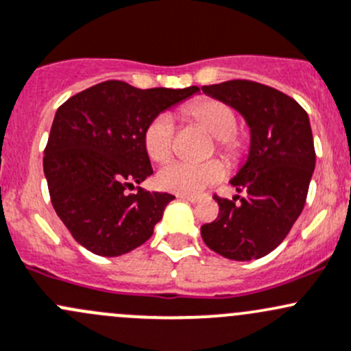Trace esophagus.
I'll use <instances>...</instances> for the list:
<instances>
[{
    "label": "esophagus",
    "instance_id": "esophagus-1",
    "mask_svg": "<svg viewBox=\"0 0 351 351\" xmlns=\"http://www.w3.org/2000/svg\"><path fill=\"white\" fill-rule=\"evenodd\" d=\"M176 198H178V200L190 202V204H197V202H198V197H193V195H183V193H178V195H176Z\"/></svg>",
    "mask_w": 351,
    "mask_h": 351
}]
</instances>
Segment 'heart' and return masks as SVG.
Instances as JSON below:
<instances>
[{
  "mask_svg": "<svg viewBox=\"0 0 351 351\" xmlns=\"http://www.w3.org/2000/svg\"><path fill=\"white\" fill-rule=\"evenodd\" d=\"M183 116L190 124L202 128L215 139L217 151L228 161L239 163L247 153V139L237 131V114L228 104L217 99H198L183 108ZM175 123L168 114H160L147 124L145 147L153 161L163 163L175 151ZM225 169L219 161L193 165L175 161L160 169L156 182L163 190L173 193L193 195L222 180Z\"/></svg>",
  "mask_w": 351,
  "mask_h": 351,
  "instance_id": "heart-1",
  "label": "heart"
}]
</instances>
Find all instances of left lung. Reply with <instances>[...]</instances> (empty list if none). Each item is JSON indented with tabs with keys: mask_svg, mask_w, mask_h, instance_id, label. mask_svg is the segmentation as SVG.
I'll return each mask as SVG.
<instances>
[{
	"mask_svg": "<svg viewBox=\"0 0 351 351\" xmlns=\"http://www.w3.org/2000/svg\"><path fill=\"white\" fill-rule=\"evenodd\" d=\"M202 90L237 109L250 128L249 158L230 180L243 197L215 195L219 217L202 225V239L227 259H261L286 239L304 208L316 161L309 117L293 97L252 80Z\"/></svg>",
	"mask_w": 351,
	"mask_h": 351,
	"instance_id": "left-lung-1",
	"label": "left lung"
}]
</instances>
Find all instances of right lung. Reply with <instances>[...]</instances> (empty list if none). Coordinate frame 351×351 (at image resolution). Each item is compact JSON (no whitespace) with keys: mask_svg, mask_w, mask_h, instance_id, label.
<instances>
[{"mask_svg":"<svg viewBox=\"0 0 351 351\" xmlns=\"http://www.w3.org/2000/svg\"><path fill=\"white\" fill-rule=\"evenodd\" d=\"M200 88H136L106 80L72 95L55 114L43 156L50 200L72 237L117 257L153 235L173 195L139 185L153 175L147 124ZM138 190L134 194L130 190Z\"/></svg>","mask_w":351,"mask_h":351,"instance_id":"right-lung-1","label":"right lung"}]
</instances>
